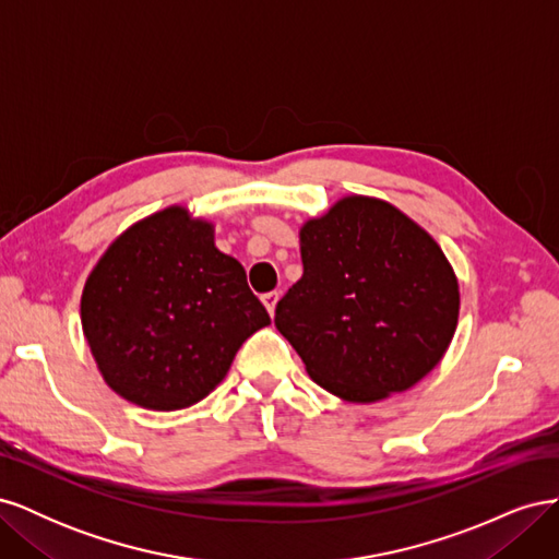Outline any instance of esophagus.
Segmentation results:
<instances>
[{"mask_svg":"<svg viewBox=\"0 0 559 559\" xmlns=\"http://www.w3.org/2000/svg\"><path fill=\"white\" fill-rule=\"evenodd\" d=\"M277 300H280V294H277V292H273V294H265V296H263V306L267 308L270 317H275V308H277Z\"/></svg>","mask_w":559,"mask_h":559,"instance_id":"obj_1","label":"esophagus"}]
</instances>
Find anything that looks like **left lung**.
Returning <instances> with one entry per match:
<instances>
[{
  "instance_id": "obj_1",
  "label": "left lung",
  "mask_w": 559,
  "mask_h": 559,
  "mask_svg": "<svg viewBox=\"0 0 559 559\" xmlns=\"http://www.w3.org/2000/svg\"><path fill=\"white\" fill-rule=\"evenodd\" d=\"M302 277L275 326L308 376L347 403H378L441 364L460 282L431 235L392 202L345 195L300 226Z\"/></svg>"
}]
</instances>
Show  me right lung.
Segmentation results:
<instances>
[{
  "label": "right lung",
  "instance_id": "obj_1",
  "mask_svg": "<svg viewBox=\"0 0 559 559\" xmlns=\"http://www.w3.org/2000/svg\"><path fill=\"white\" fill-rule=\"evenodd\" d=\"M270 324L245 267L214 245V224L181 205L126 228L81 294V329L99 376L146 411L210 396L249 335Z\"/></svg>",
  "mask_w": 559,
  "mask_h": 559
}]
</instances>
